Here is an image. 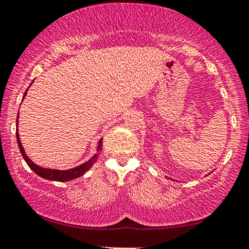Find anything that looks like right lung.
Segmentation results:
<instances>
[{"label": "right lung", "mask_w": 249, "mask_h": 249, "mask_svg": "<svg viewBox=\"0 0 249 249\" xmlns=\"http://www.w3.org/2000/svg\"><path fill=\"white\" fill-rule=\"evenodd\" d=\"M27 91H28V89H27ZM27 91L24 92V96L27 95ZM24 96H23V99H24ZM18 120H17V125H18ZM17 141H18V148H20L22 157H23L24 161L27 162V164L30 166V169H31L33 172L38 174L39 177L44 178V179H47V180L60 181V182H65V181H70V180L77 179V178L84 176V174L86 173L92 165H94V163L97 161L99 152H101L102 148H103V139H101V141H99V143H98L97 153H96L94 157L90 159V160H88L86 163H84V164L77 166V168H75V169L66 170V171H60V170L40 168V166L36 165L35 163L30 160V159L27 157V154H25V152L23 150V146H22V144H21L20 137H18V128H17Z\"/></svg>", "instance_id": "1"}]
</instances>
